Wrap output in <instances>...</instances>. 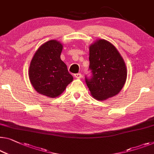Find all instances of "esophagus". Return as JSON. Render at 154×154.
Returning a JSON list of instances; mask_svg holds the SVG:
<instances>
[{
	"mask_svg": "<svg viewBox=\"0 0 154 154\" xmlns=\"http://www.w3.org/2000/svg\"><path fill=\"white\" fill-rule=\"evenodd\" d=\"M74 77L75 78H77V79H80L82 77V75L81 73H76V74L74 75Z\"/></svg>",
	"mask_w": 154,
	"mask_h": 154,
	"instance_id": "esophagus-1",
	"label": "esophagus"
}]
</instances>
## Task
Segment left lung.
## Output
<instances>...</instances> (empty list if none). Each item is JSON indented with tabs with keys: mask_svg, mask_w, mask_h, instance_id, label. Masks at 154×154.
<instances>
[{
	"mask_svg": "<svg viewBox=\"0 0 154 154\" xmlns=\"http://www.w3.org/2000/svg\"><path fill=\"white\" fill-rule=\"evenodd\" d=\"M89 70L91 76H85L86 85L93 97L105 100L120 92L127 79L125 61L113 45L98 40L90 46Z\"/></svg>",
	"mask_w": 154,
	"mask_h": 154,
	"instance_id": "left-lung-1",
	"label": "left lung"
}]
</instances>
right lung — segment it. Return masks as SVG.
I'll return each instance as SVG.
<instances>
[{"instance_id": "right-lung-1", "label": "right lung", "mask_w": 154, "mask_h": 154, "mask_svg": "<svg viewBox=\"0 0 154 154\" xmlns=\"http://www.w3.org/2000/svg\"><path fill=\"white\" fill-rule=\"evenodd\" d=\"M62 49L59 41H47L37 50L29 66V77L32 86L38 93L49 97L60 95L73 80L60 58Z\"/></svg>"}]
</instances>
